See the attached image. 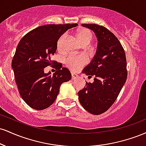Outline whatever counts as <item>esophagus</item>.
<instances>
[{"label": "esophagus", "mask_w": 146, "mask_h": 146, "mask_svg": "<svg viewBox=\"0 0 146 146\" xmlns=\"http://www.w3.org/2000/svg\"><path fill=\"white\" fill-rule=\"evenodd\" d=\"M71 78H72V80H75V79H77L78 78V75L75 74V73H72L71 74Z\"/></svg>", "instance_id": "34e87169"}]
</instances>
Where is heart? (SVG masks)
I'll list each match as a JSON object with an SVG mask.
<instances>
[{
    "mask_svg": "<svg viewBox=\"0 0 146 146\" xmlns=\"http://www.w3.org/2000/svg\"><path fill=\"white\" fill-rule=\"evenodd\" d=\"M78 40L82 44H88L93 40V35L88 29H82L77 32ZM66 38V35L63 34L60 37L57 42V48L58 50H62L63 47L64 42ZM87 62L86 56H70L65 60L67 67L72 71H77L82 68Z\"/></svg>",
    "mask_w": 146,
    "mask_h": 146,
    "instance_id": "1",
    "label": "heart"
}]
</instances>
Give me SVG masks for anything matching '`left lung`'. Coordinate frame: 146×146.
<instances>
[{"label": "left lung", "mask_w": 146, "mask_h": 146, "mask_svg": "<svg viewBox=\"0 0 146 146\" xmlns=\"http://www.w3.org/2000/svg\"><path fill=\"white\" fill-rule=\"evenodd\" d=\"M98 38L94 58L82 73L94 76L93 83L86 82L78 92L79 100L85 110L93 115L104 113L113 104L127 78L126 58L123 46L108 29L96 24H82Z\"/></svg>", "instance_id": "left-lung-1"}]
</instances>
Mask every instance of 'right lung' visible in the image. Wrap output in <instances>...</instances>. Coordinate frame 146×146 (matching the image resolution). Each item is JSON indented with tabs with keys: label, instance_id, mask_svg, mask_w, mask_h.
<instances>
[{
	"label": "right lung",
	"instance_id": "1",
	"mask_svg": "<svg viewBox=\"0 0 146 146\" xmlns=\"http://www.w3.org/2000/svg\"><path fill=\"white\" fill-rule=\"evenodd\" d=\"M78 24L46 25L29 31L21 40L12 62L15 80L23 100L31 108L40 110L53 104L64 82L69 81L68 68L58 69L59 64L51 60L57 49L58 39L65 31ZM52 65L53 76L44 68Z\"/></svg>",
	"mask_w": 146,
	"mask_h": 146
}]
</instances>
